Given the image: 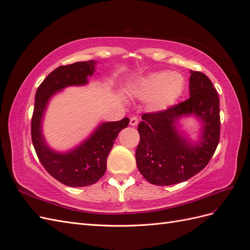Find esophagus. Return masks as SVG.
Wrapping results in <instances>:
<instances>
[{
    "label": "esophagus",
    "instance_id": "esophagus-1",
    "mask_svg": "<svg viewBox=\"0 0 250 250\" xmlns=\"http://www.w3.org/2000/svg\"><path fill=\"white\" fill-rule=\"evenodd\" d=\"M129 124H130L131 126H137V125L139 124V119H138L137 117H132V118L130 119V121H129Z\"/></svg>",
    "mask_w": 250,
    "mask_h": 250
}]
</instances>
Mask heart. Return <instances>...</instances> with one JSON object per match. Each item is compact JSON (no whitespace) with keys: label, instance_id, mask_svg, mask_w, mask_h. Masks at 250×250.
Masks as SVG:
<instances>
[{"label":"heart","instance_id":"obj_1","mask_svg":"<svg viewBox=\"0 0 250 250\" xmlns=\"http://www.w3.org/2000/svg\"><path fill=\"white\" fill-rule=\"evenodd\" d=\"M184 88L185 80L180 74L156 72L141 78L133 85L132 93L144 99H151V109L161 111L175 102Z\"/></svg>","mask_w":250,"mask_h":250}]
</instances>
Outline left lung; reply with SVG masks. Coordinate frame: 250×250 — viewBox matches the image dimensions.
Returning a JSON list of instances; mask_svg holds the SVG:
<instances>
[{
    "mask_svg": "<svg viewBox=\"0 0 250 250\" xmlns=\"http://www.w3.org/2000/svg\"><path fill=\"white\" fill-rule=\"evenodd\" d=\"M190 98L164 111L144 113L139 124L135 161L150 184L171 186L199 173L214 155L220 139V108L209 78L190 70ZM192 116L201 123L195 141L180 129V120Z\"/></svg>",
    "mask_w": 250,
    "mask_h": 250,
    "instance_id": "8db88e82",
    "label": "left lung"
}]
</instances>
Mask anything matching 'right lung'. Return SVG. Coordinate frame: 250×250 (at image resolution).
Masks as SVG:
<instances>
[{
    "mask_svg": "<svg viewBox=\"0 0 250 250\" xmlns=\"http://www.w3.org/2000/svg\"><path fill=\"white\" fill-rule=\"evenodd\" d=\"M96 60L62 65L50 73L35 94L31 121V137L35 152L51 176L69 187L96 184L106 171V162L119 132L129 123L124 118L116 122H103L79 145L64 152L50 147L42 133L44 113L52 97L69 86H82L96 72Z\"/></svg>",
    "mask_w": 250,
    "mask_h": 250,
    "instance_id": "1",
    "label": "right lung"
}]
</instances>
